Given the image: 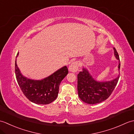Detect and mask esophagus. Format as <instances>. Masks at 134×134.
I'll use <instances>...</instances> for the list:
<instances>
[{
	"label": "esophagus",
	"mask_w": 134,
	"mask_h": 134,
	"mask_svg": "<svg viewBox=\"0 0 134 134\" xmlns=\"http://www.w3.org/2000/svg\"><path fill=\"white\" fill-rule=\"evenodd\" d=\"M79 68V63L78 62H74L69 66V71L75 72L78 71Z\"/></svg>",
	"instance_id": "esophagus-1"
}]
</instances>
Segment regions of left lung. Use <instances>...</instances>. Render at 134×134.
<instances>
[{
    "instance_id": "left-lung-1",
    "label": "left lung",
    "mask_w": 134,
    "mask_h": 134,
    "mask_svg": "<svg viewBox=\"0 0 134 134\" xmlns=\"http://www.w3.org/2000/svg\"><path fill=\"white\" fill-rule=\"evenodd\" d=\"M114 54L119 60L118 69L120 70V59L115 48ZM78 93L82 101L89 104H96L105 101L110 96L117 85L120 75L110 81L98 82L94 79L86 69L83 68L78 74Z\"/></svg>"
}]
</instances>
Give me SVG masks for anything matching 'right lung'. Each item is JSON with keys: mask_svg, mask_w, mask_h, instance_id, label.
Returning <instances> with one entry per match:
<instances>
[{"mask_svg": "<svg viewBox=\"0 0 134 134\" xmlns=\"http://www.w3.org/2000/svg\"><path fill=\"white\" fill-rule=\"evenodd\" d=\"M15 72L19 86L26 98L33 103L45 105L50 104L57 98L59 85L69 71L67 66H64L43 79L33 80L22 75L15 60Z\"/></svg>", "mask_w": 134, "mask_h": 134, "instance_id": "1", "label": "right lung"}]
</instances>
